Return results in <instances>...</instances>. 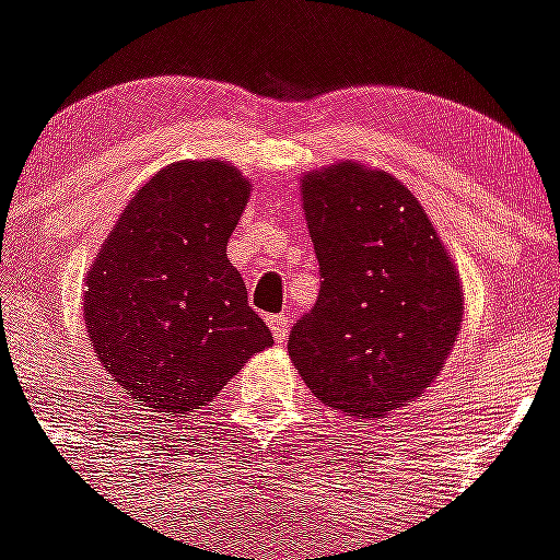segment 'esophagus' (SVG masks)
I'll use <instances>...</instances> for the list:
<instances>
[{"instance_id": "obj_1", "label": "esophagus", "mask_w": 560, "mask_h": 560, "mask_svg": "<svg viewBox=\"0 0 560 560\" xmlns=\"http://www.w3.org/2000/svg\"><path fill=\"white\" fill-rule=\"evenodd\" d=\"M268 327L270 332H273V338L279 340V343H284L287 329H290V316H268Z\"/></svg>"}]
</instances>
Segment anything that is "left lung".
<instances>
[{"instance_id": "left-lung-1", "label": "left lung", "mask_w": 560, "mask_h": 560, "mask_svg": "<svg viewBox=\"0 0 560 560\" xmlns=\"http://www.w3.org/2000/svg\"><path fill=\"white\" fill-rule=\"evenodd\" d=\"M300 192L322 287L290 357L322 402L373 421L445 368L464 314L456 265L392 174L338 163L305 174Z\"/></svg>"}]
</instances>
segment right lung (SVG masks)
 Listing matches in <instances>:
<instances>
[{"instance_id": "1", "label": "right lung", "mask_w": 560, "mask_h": 560, "mask_svg": "<svg viewBox=\"0 0 560 560\" xmlns=\"http://www.w3.org/2000/svg\"><path fill=\"white\" fill-rule=\"evenodd\" d=\"M249 190L231 163H172L122 209L88 270L93 351L137 405L192 413L273 343L228 260Z\"/></svg>"}]
</instances>
